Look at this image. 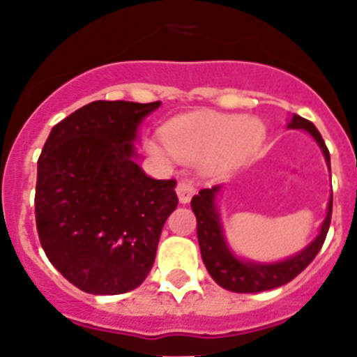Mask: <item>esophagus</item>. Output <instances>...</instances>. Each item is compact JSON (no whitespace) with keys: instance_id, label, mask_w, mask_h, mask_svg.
<instances>
[{"instance_id":"34e87169","label":"esophagus","mask_w":357,"mask_h":357,"mask_svg":"<svg viewBox=\"0 0 357 357\" xmlns=\"http://www.w3.org/2000/svg\"><path fill=\"white\" fill-rule=\"evenodd\" d=\"M176 192H178L179 202L188 203L190 202V197L194 196V192H196V187H194L192 181H188V179H179L178 185H176Z\"/></svg>"}]
</instances>
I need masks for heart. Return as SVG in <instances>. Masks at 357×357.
I'll list each match as a JSON object with an SVG mask.
<instances>
[{"label": "heart", "mask_w": 357, "mask_h": 357, "mask_svg": "<svg viewBox=\"0 0 357 357\" xmlns=\"http://www.w3.org/2000/svg\"><path fill=\"white\" fill-rule=\"evenodd\" d=\"M161 137L179 160H205L212 167H227L243 161L261 145L265 127L256 118L199 112L167 123ZM149 149L160 155L165 152L155 143H149Z\"/></svg>", "instance_id": "b5f03b06"}]
</instances>
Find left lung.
<instances>
[{
    "label": "left lung",
    "instance_id": "1",
    "mask_svg": "<svg viewBox=\"0 0 357 357\" xmlns=\"http://www.w3.org/2000/svg\"><path fill=\"white\" fill-rule=\"evenodd\" d=\"M289 128H305L316 139L317 145L321 146L328 169H331V154H328V149H326L319 130L314 127V123L294 114L289 121ZM218 190H220V185L212 188H203L197 196L192 197L190 206L196 214L197 241H199V250H202L206 271L218 285L230 290V292L250 294V292H263V290L285 285L310 265V261L317 256L319 248L325 243L326 232L331 227L332 199L328 203V212H326V218L321 225V232L305 250L296 254L294 257H289L285 261L272 263V265L241 261L236 256H232L229 245L225 241L220 215H218V208L214 205Z\"/></svg>",
    "mask_w": 357,
    "mask_h": 357
}]
</instances>
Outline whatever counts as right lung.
I'll use <instances>...</instances> for the list:
<instances>
[{
    "label": "right lung",
    "instance_id": "right-lung-1",
    "mask_svg": "<svg viewBox=\"0 0 357 357\" xmlns=\"http://www.w3.org/2000/svg\"><path fill=\"white\" fill-rule=\"evenodd\" d=\"M161 101H92L54 125L38 160L36 227L65 280L98 296L134 290L151 272L176 179L136 163L139 123Z\"/></svg>",
    "mask_w": 357,
    "mask_h": 357
}]
</instances>
